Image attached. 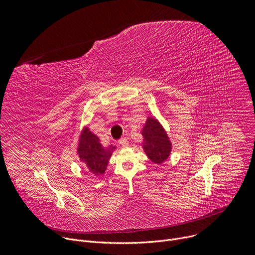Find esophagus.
<instances>
[{
  "label": "esophagus",
  "instance_id": "esophagus-1",
  "mask_svg": "<svg viewBox=\"0 0 255 255\" xmlns=\"http://www.w3.org/2000/svg\"><path fill=\"white\" fill-rule=\"evenodd\" d=\"M119 143L122 146H127L128 145V140H127L126 137H122V138L119 139Z\"/></svg>",
  "mask_w": 255,
  "mask_h": 255
}]
</instances>
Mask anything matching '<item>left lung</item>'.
<instances>
[{"mask_svg":"<svg viewBox=\"0 0 255 255\" xmlns=\"http://www.w3.org/2000/svg\"><path fill=\"white\" fill-rule=\"evenodd\" d=\"M140 134L143 137L141 146L146 157L157 165L164 163L171 154L172 143L158 119L149 116L142 125Z\"/></svg>","mask_w":255,"mask_h":255,"instance_id":"1","label":"left lung"}]
</instances>
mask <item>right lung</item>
<instances>
[{
    "label": "right lung",
    "instance_id": "obj_1",
    "mask_svg": "<svg viewBox=\"0 0 255 255\" xmlns=\"http://www.w3.org/2000/svg\"><path fill=\"white\" fill-rule=\"evenodd\" d=\"M117 145L103 146L100 137L91 131L89 126H83L78 136L76 155L85 167L95 177L103 176Z\"/></svg>",
    "mask_w": 255,
    "mask_h": 255
}]
</instances>
